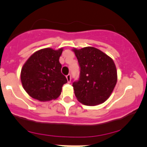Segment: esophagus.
<instances>
[{"label": "esophagus", "instance_id": "esophagus-1", "mask_svg": "<svg viewBox=\"0 0 147 147\" xmlns=\"http://www.w3.org/2000/svg\"><path fill=\"white\" fill-rule=\"evenodd\" d=\"M66 78H67V82H70V80H71V75H69V74H68V75H67Z\"/></svg>", "mask_w": 147, "mask_h": 147}]
</instances>
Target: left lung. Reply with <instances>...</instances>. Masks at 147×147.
<instances>
[{
    "label": "left lung",
    "instance_id": "left-lung-1",
    "mask_svg": "<svg viewBox=\"0 0 147 147\" xmlns=\"http://www.w3.org/2000/svg\"><path fill=\"white\" fill-rule=\"evenodd\" d=\"M73 50L80 69L79 79L72 83L77 99L88 106L103 103L112 94L117 80L115 63L95 47Z\"/></svg>",
    "mask_w": 147,
    "mask_h": 147
}]
</instances>
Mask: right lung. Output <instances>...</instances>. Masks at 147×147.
I'll return each mask as SVG.
<instances>
[{"mask_svg":"<svg viewBox=\"0 0 147 147\" xmlns=\"http://www.w3.org/2000/svg\"><path fill=\"white\" fill-rule=\"evenodd\" d=\"M63 48L40 50L32 54L21 69L23 88L31 97L39 101H50L60 95L67 80L61 72L59 58Z\"/></svg>","mask_w":147,"mask_h":147,"instance_id":"add662e5","label":"right lung"}]
</instances>
